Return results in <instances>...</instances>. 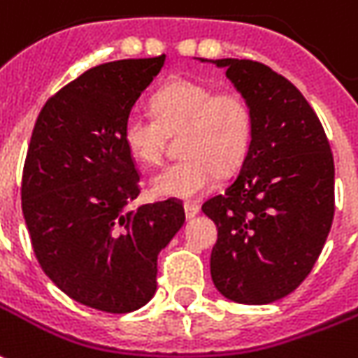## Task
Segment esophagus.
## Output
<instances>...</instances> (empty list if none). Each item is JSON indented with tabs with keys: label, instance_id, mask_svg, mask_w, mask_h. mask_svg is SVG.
Here are the masks:
<instances>
[{
	"label": "esophagus",
	"instance_id": "obj_1",
	"mask_svg": "<svg viewBox=\"0 0 358 358\" xmlns=\"http://www.w3.org/2000/svg\"><path fill=\"white\" fill-rule=\"evenodd\" d=\"M184 213H186V219H194L199 213V205L187 201V203H184Z\"/></svg>",
	"mask_w": 358,
	"mask_h": 358
}]
</instances>
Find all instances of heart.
<instances>
[{"label": "heart", "mask_w": 358, "mask_h": 358, "mask_svg": "<svg viewBox=\"0 0 358 358\" xmlns=\"http://www.w3.org/2000/svg\"><path fill=\"white\" fill-rule=\"evenodd\" d=\"M155 118L129 114L122 139L139 164L161 161L169 136H182L180 161L151 178V194L161 199H196L215 186L221 172L236 169L248 153L254 116L236 91H215L194 79H174L153 96Z\"/></svg>", "instance_id": "1"}]
</instances>
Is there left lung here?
Here are the masks:
<instances>
[{
  "instance_id": "obj_1",
  "label": "left lung",
  "mask_w": 358,
  "mask_h": 358,
  "mask_svg": "<svg viewBox=\"0 0 358 358\" xmlns=\"http://www.w3.org/2000/svg\"><path fill=\"white\" fill-rule=\"evenodd\" d=\"M209 62L227 69L254 116L238 176L201 207L219 231L211 279L229 301L267 304L304 281L326 244L334 157L316 112L283 75L252 59Z\"/></svg>"
}]
</instances>
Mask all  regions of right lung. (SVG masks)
I'll return each instance as SVG.
<instances>
[{
    "label": "right lung",
    "instance_id": "1",
    "mask_svg": "<svg viewBox=\"0 0 358 358\" xmlns=\"http://www.w3.org/2000/svg\"><path fill=\"white\" fill-rule=\"evenodd\" d=\"M166 56L120 59L79 75L34 124L22 171V217L40 267L59 291L102 312L141 308L157 257L186 221L180 201L131 207L139 174L124 122Z\"/></svg>",
    "mask_w": 358,
    "mask_h": 358
}]
</instances>
